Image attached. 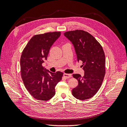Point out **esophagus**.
Listing matches in <instances>:
<instances>
[{"mask_svg": "<svg viewBox=\"0 0 127 127\" xmlns=\"http://www.w3.org/2000/svg\"><path fill=\"white\" fill-rule=\"evenodd\" d=\"M63 76L64 77H65L66 79H69V78H70L72 76L71 74H64Z\"/></svg>", "mask_w": 127, "mask_h": 127, "instance_id": "esophagus-1", "label": "esophagus"}]
</instances>
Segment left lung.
I'll return each instance as SVG.
<instances>
[{"label":"left lung","mask_w":127,"mask_h":127,"mask_svg":"<svg viewBox=\"0 0 127 127\" xmlns=\"http://www.w3.org/2000/svg\"><path fill=\"white\" fill-rule=\"evenodd\" d=\"M71 42L78 62H82L84 76L73 74L79 84L72 90L75 98L84 100L93 96L100 88L105 74V56L98 41L88 32L82 30L64 33Z\"/></svg>","instance_id":"obj_1"}]
</instances>
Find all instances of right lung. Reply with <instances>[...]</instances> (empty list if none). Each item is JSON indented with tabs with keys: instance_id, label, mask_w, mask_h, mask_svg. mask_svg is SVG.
Instances as JSON below:
<instances>
[{
	"instance_id": "add662e5",
	"label": "right lung",
	"mask_w": 127,
	"mask_h": 127,
	"mask_svg": "<svg viewBox=\"0 0 127 127\" xmlns=\"http://www.w3.org/2000/svg\"><path fill=\"white\" fill-rule=\"evenodd\" d=\"M60 36V32L34 35L21 55V77L27 90L36 99L46 101L52 98L55 95V87L63 76V72L53 73L42 65L47 60L51 47Z\"/></svg>"
}]
</instances>
